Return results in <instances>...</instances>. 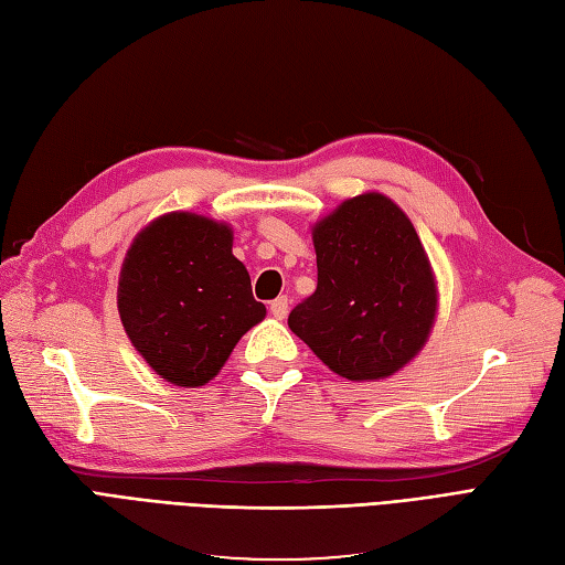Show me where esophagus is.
I'll return each instance as SVG.
<instances>
[{"label":"esophagus","instance_id":"esophagus-1","mask_svg":"<svg viewBox=\"0 0 565 565\" xmlns=\"http://www.w3.org/2000/svg\"><path fill=\"white\" fill-rule=\"evenodd\" d=\"M269 312H271L277 320H284L286 315H288V298H286V296L274 298L271 303H269Z\"/></svg>","mask_w":565,"mask_h":565}]
</instances>
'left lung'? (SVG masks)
<instances>
[{
    "instance_id": "obj_1",
    "label": "left lung",
    "mask_w": 565,
    "mask_h": 565,
    "mask_svg": "<svg viewBox=\"0 0 565 565\" xmlns=\"http://www.w3.org/2000/svg\"><path fill=\"white\" fill-rule=\"evenodd\" d=\"M318 288L288 327L330 371L380 380L409 363L436 320V279L422 241L385 194L347 200L312 228Z\"/></svg>"
}]
</instances>
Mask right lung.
<instances>
[{
    "label": "right lung",
    "instance_id": "obj_1",
    "mask_svg": "<svg viewBox=\"0 0 565 565\" xmlns=\"http://www.w3.org/2000/svg\"><path fill=\"white\" fill-rule=\"evenodd\" d=\"M226 223L175 212L156 218L127 250L117 310L129 342L180 387L209 383L238 339L265 320Z\"/></svg>",
    "mask_w": 565,
    "mask_h": 565
}]
</instances>
